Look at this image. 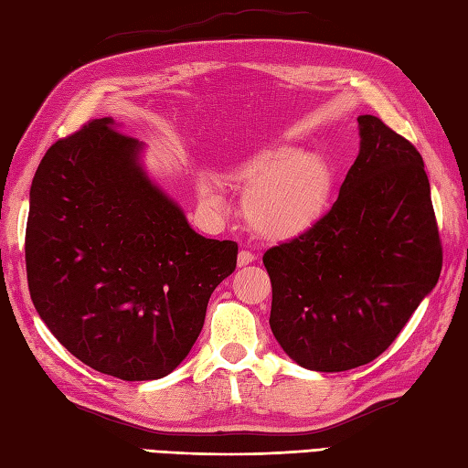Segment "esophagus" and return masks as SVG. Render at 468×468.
<instances>
[{"mask_svg":"<svg viewBox=\"0 0 468 468\" xmlns=\"http://www.w3.org/2000/svg\"><path fill=\"white\" fill-rule=\"evenodd\" d=\"M253 261H255V253H251L250 250H241L239 255H237V263H239V267L250 265Z\"/></svg>","mask_w":468,"mask_h":468,"instance_id":"esophagus-1","label":"esophagus"}]
</instances>
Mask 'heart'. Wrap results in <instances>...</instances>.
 Listing matches in <instances>:
<instances>
[{
    "instance_id": "heart-1",
    "label": "heart",
    "mask_w": 468,
    "mask_h": 468,
    "mask_svg": "<svg viewBox=\"0 0 468 468\" xmlns=\"http://www.w3.org/2000/svg\"><path fill=\"white\" fill-rule=\"evenodd\" d=\"M239 181L251 186L243 208L255 231L270 239H290L320 217L330 191V168L317 154L277 148L245 165ZM203 193L217 203L211 188L205 186Z\"/></svg>"
}]
</instances>
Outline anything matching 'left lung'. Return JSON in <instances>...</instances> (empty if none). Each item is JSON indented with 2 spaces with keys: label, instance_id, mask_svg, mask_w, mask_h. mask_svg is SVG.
<instances>
[{
  "label": "left lung",
  "instance_id": "8db88e82",
  "mask_svg": "<svg viewBox=\"0 0 468 468\" xmlns=\"http://www.w3.org/2000/svg\"><path fill=\"white\" fill-rule=\"evenodd\" d=\"M360 154L330 211L263 253L270 325L307 370L376 360L439 282L442 243L416 146L364 114Z\"/></svg>",
  "mask_w": 468,
  "mask_h": 468
}]
</instances>
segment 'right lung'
Listing matches in <instances>:
<instances>
[{
	"label": "right lung",
	"instance_id": "add662e5",
	"mask_svg": "<svg viewBox=\"0 0 468 468\" xmlns=\"http://www.w3.org/2000/svg\"><path fill=\"white\" fill-rule=\"evenodd\" d=\"M138 151L112 118L59 138L36 171L26 227L39 317L78 360L131 382L185 360L239 251L195 233L148 181Z\"/></svg>",
	"mask_w": 468,
	"mask_h": 468
}]
</instances>
